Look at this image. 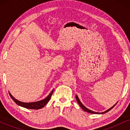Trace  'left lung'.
Wrapping results in <instances>:
<instances>
[{
    "instance_id": "1",
    "label": "left lung",
    "mask_w": 130,
    "mask_h": 130,
    "mask_svg": "<svg viewBox=\"0 0 130 130\" xmlns=\"http://www.w3.org/2000/svg\"><path fill=\"white\" fill-rule=\"evenodd\" d=\"M76 100H77V102H78V104H79L80 106V107H81L82 108V109L83 110V111H86V112H89V113H95V114H102V113H105L107 112H108L109 111H110V110H111V109H112V108H113V107H114V106H115V105L117 104V103H116V104H115L113 106H112V107H111V108H109V109L106 110V111H105V112H96L92 111H91V110H90V109H88V108H87L86 107H85V106L84 105H83L82 104V102H80V101L79 99V98H78V96H77V95H76Z\"/></svg>"
}]
</instances>
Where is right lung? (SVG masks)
Masks as SVG:
<instances>
[{"mask_svg":"<svg viewBox=\"0 0 130 130\" xmlns=\"http://www.w3.org/2000/svg\"><path fill=\"white\" fill-rule=\"evenodd\" d=\"M53 90H53L51 92V93H50L49 95H48V96L46 97L45 99H42V100H41V101H37V102H29V103L21 102V101H19L18 100H17V99H16L15 98H14L13 96H12L10 93H9L10 96L12 99V100H13L14 102H15L17 105H18L21 106H22V107H24V108H28V109H41V108H43L44 106H45L48 102L50 99H51V95H52V94L53 93Z\"/></svg>","mask_w":130,"mask_h":130,"instance_id":"right-lung-1","label":"right lung"}]
</instances>
